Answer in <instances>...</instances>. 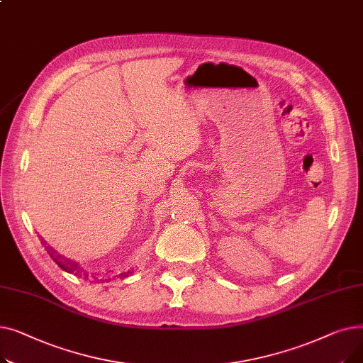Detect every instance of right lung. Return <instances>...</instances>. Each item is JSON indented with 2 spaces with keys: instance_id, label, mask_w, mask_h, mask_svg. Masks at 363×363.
I'll return each mask as SVG.
<instances>
[{
  "instance_id": "1",
  "label": "right lung",
  "mask_w": 363,
  "mask_h": 363,
  "mask_svg": "<svg viewBox=\"0 0 363 363\" xmlns=\"http://www.w3.org/2000/svg\"><path fill=\"white\" fill-rule=\"evenodd\" d=\"M47 250H48V255L52 257V260H54L57 264H59L63 271H66V272H69V274H74V275H78V277L82 275V274H79L81 271H78V266H76L74 262H72V260H69V259H65V257H62V256H59V255H55V252L51 250V247H48V245H47ZM122 275L128 277L126 272L122 274Z\"/></svg>"
}]
</instances>
